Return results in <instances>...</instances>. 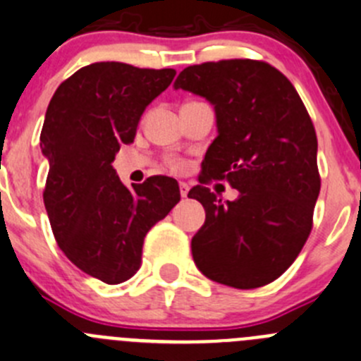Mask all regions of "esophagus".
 Segmentation results:
<instances>
[{"mask_svg":"<svg viewBox=\"0 0 361 361\" xmlns=\"http://www.w3.org/2000/svg\"><path fill=\"white\" fill-rule=\"evenodd\" d=\"M180 186V195H183V198L188 197V191H190V184L188 183H180L178 184Z\"/></svg>","mask_w":361,"mask_h":361,"instance_id":"34e87169","label":"esophagus"}]
</instances>
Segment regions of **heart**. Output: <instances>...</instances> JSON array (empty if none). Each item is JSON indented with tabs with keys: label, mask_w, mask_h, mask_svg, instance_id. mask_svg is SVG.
<instances>
[{
	"label": "heart",
	"mask_w": 361,
	"mask_h": 361,
	"mask_svg": "<svg viewBox=\"0 0 361 361\" xmlns=\"http://www.w3.org/2000/svg\"><path fill=\"white\" fill-rule=\"evenodd\" d=\"M166 164L171 168V170H175V171L183 170V168H184L183 159H178V157H168Z\"/></svg>",
	"instance_id": "1"
}]
</instances>
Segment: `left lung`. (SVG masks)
Returning a JSON list of instances; mask_svg holds the SVG:
<instances>
[{
	"instance_id": "8db88e82",
	"label": "left lung",
	"mask_w": 361,
	"mask_h": 361,
	"mask_svg": "<svg viewBox=\"0 0 361 361\" xmlns=\"http://www.w3.org/2000/svg\"><path fill=\"white\" fill-rule=\"evenodd\" d=\"M214 104L218 136L198 186L188 197L205 209L191 241L198 269L223 286L257 289L286 273L314 226L321 191L317 136L300 94L262 60L190 65L175 80ZM226 180L240 198L225 204L207 184Z\"/></svg>"
}]
</instances>
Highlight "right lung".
<instances>
[{"instance_id":"add662e5","label":"right lung","mask_w":361,"mask_h":361,"mask_svg":"<svg viewBox=\"0 0 361 361\" xmlns=\"http://www.w3.org/2000/svg\"><path fill=\"white\" fill-rule=\"evenodd\" d=\"M175 74L99 61L67 78L47 106L40 149L49 161L44 205L54 239L75 267L109 286L140 269L147 232L180 200L175 178L152 175L129 190L111 166Z\"/></svg>"}]
</instances>
